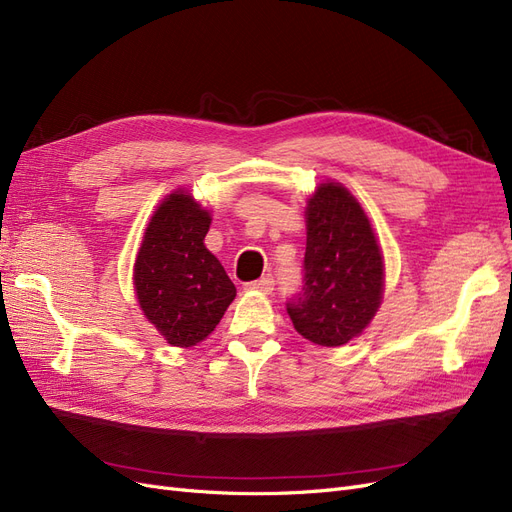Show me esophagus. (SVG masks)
<instances>
[{
	"instance_id": "esophagus-1",
	"label": "esophagus",
	"mask_w": 512,
	"mask_h": 512,
	"mask_svg": "<svg viewBox=\"0 0 512 512\" xmlns=\"http://www.w3.org/2000/svg\"><path fill=\"white\" fill-rule=\"evenodd\" d=\"M246 289H253V291H261V293H270L274 291V276H263L259 280H255V283H249L246 285Z\"/></svg>"
}]
</instances>
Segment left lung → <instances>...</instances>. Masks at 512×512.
I'll use <instances>...</instances> for the list:
<instances>
[{"label": "left lung", "instance_id": "obj_1", "mask_svg": "<svg viewBox=\"0 0 512 512\" xmlns=\"http://www.w3.org/2000/svg\"><path fill=\"white\" fill-rule=\"evenodd\" d=\"M302 291L287 312L306 340L342 346L383 300L385 263L364 208L340 183H321L306 204Z\"/></svg>", "mask_w": 512, "mask_h": 512}]
</instances>
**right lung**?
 Instances as JSON below:
<instances>
[{"mask_svg": "<svg viewBox=\"0 0 512 512\" xmlns=\"http://www.w3.org/2000/svg\"><path fill=\"white\" fill-rule=\"evenodd\" d=\"M210 212L185 189L170 193L148 221L134 266L140 308L172 346H195L223 319L236 287L204 244Z\"/></svg>", "mask_w": 512, "mask_h": 512, "instance_id": "obj_1", "label": "right lung"}]
</instances>
